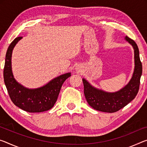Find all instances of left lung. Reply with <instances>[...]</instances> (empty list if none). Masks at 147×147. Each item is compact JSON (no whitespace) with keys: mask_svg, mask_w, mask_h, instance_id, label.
Wrapping results in <instances>:
<instances>
[{"mask_svg":"<svg viewBox=\"0 0 147 147\" xmlns=\"http://www.w3.org/2000/svg\"><path fill=\"white\" fill-rule=\"evenodd\" d=\"M125 40L134 48L135 69L129 82L122 90L115 93H107L92 87L83 79L84 93L88 104L97 111L105 113H115L127 105L139 92L142 74V63L139 57V48L134 40L125 36Z\"/></svg>","mask_w":147,"mask_h":147,"instance_id":"1","label":"left lung"}]
</instances>
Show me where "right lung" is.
<instances>
[{
    "label": "right lung",
    "instance_id": "right-lung-1",
    "mask_svg": "<svg viewBox=\"0 0 147 147\" xmlns=\"http://www.w3.org/2000/svg\"><path fill=\"white\" fill-rule=\"evenodd\" d=\"M22 36L16 38L9 46L4 67V80L9 96L13 104L29 113H41L50 110L56 102L63 84L71 76L66 73L53 79L43 87L27 89L16 82L11 73V59L12 50Z\"/></svg>",
    "mask_w": 147,
    "mask_h": 147
}]
</instances>
